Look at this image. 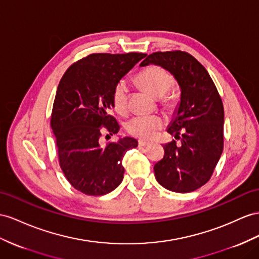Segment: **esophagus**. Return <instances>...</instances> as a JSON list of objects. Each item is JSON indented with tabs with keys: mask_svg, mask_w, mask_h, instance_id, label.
Instances as JSON below:
<instances>
[{
	"mask_svg": "<svg viewBox=\"0 0 259 259\" xmlns=\"http://www.w3.org/2000/svg\"><path fill=\"white\" fill-rule=\"evenodd\" d=\"M150 143L147 141H143V140H139V147L140 148H144V147H149Z\"/></svg>",
	"mask_w": 259,
	"mask_h": 259,
	"instance_id": "34e87169",
	"label": "esophagus"
}]
</instances>
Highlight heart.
Returning a JSON list of instances; mask_svg holds the SVG:
<instances>
[{"label":"heart","instance_id":"b5f03b06","mask_svg":"<svg viewBox=\"0 0 259 259\" xmlns=\"http://www.w3.org/2000/svg\"><path fill=\"white\" fill-rule=\"evenodd\" d=\"M137 81L142 88L148 91L150 94L155 97H162L169 91L174 83L173 75L163 68L156 65L148 66L139 73ZM128 102V88L127 83L120 79L114 86L111 93V103L114 109L119 114H124L127 111ZM161 104L163 107L170 109L173 107L168 97H164ZM164 127V120L160 116H137L131 118L125 124V129L131 136L143 139V140H152L154 139L160 130Z\"/></svg>","mask_w":259,"mask_h":259}]
</instances>
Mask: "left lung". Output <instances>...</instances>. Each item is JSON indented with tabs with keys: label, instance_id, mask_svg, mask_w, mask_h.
<instances>
[{
	"label": "left lung",
	"instance_id": "1",
	"mask_svg": "<svg viewBox=\"0 0 259 259\" xmlns=\"http://www.w3.org/2000/svg\"><path fill=\"white\" fill-rule=\"evenodd\" d=\"M160 65L181 86V103L167 132L181 140L163 145L154 165L158 184L175 193H190L208 183L223 151L224 109L208 71L188 52H153L140 63Z\"/></svg>",
	"mask_w": 259,
	"mask_h": 259
}]
</instances>
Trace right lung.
Masks as SVG:
<instances>
[{"label": "right lung", "mask_w": 259, "mask_h": 259, "mask_svg": "<svg viewBox=\"0 0 259 259\" xmlns=\"http://www.w3.org/2000/svg\"><path fill=\"white\" fill-rule=\"evenodd\" d=\"M145 56L92 54L70 65L58 85L50 125L59 164L72 187L85 195H106L123 180L122 158L138 141L127 137L104 145L101 137L118 134L110 115L112 90Z\"/></svg>", "instance_id": "obj_1"}]
</instances>
